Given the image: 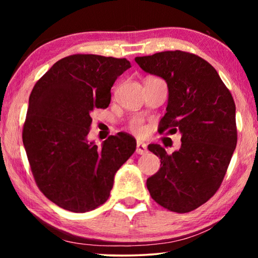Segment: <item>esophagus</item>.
<instances>
[{
    "label": "esophagus",
    "instance_id": "34e87169",
    "mask_svg": "<svg viewBox=\"0 0 258 258\" xmlns=\"http://www.w3.org/2000/svg\"><path fill=\"white\" fill-rule=\"evenodd\" d=\"M137 152L139 155H146L148 152V148L145 142L138 141L137 142Z\"/></svg>",
    "mask_w": 258,
    "mask_h": 258
}]
</instances>
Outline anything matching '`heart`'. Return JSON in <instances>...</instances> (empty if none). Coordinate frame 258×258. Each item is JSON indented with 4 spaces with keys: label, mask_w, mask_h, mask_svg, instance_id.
I'll use <instances>...</instances> for the list:
<instances>
[{
    "label": "heart",
    "mask_w": 258,
    "mask_h": 258,
    "mask_svg": "<svg viewBox=\"0 0 258 258\" xmlns=\"http://www.w3.org/2000/svg\"><path fill=\"white\" fill-rule=\"evenodd\" d=\"M131 127H132V130L134 131V132L138 133V134L145 133V126H143V124H142L141 118L133 119L132 124H131Z\"/></svg>",
    "instance_id": "b5f03b06"
}]
</instances>
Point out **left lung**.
Returning a JSON list of instances; mask_svg holds the SVG:
<instances>
[{
	"mask_svg": "<svg viewBox=\"0 0 258 258\" xmlns=\"http://www.w3.org/2000/svg\"><path fill=\"white\" fill-rule=\"evenodd\" d=\"M146 73L168 87L159 132L178 130L181 148L172 155L156 143L148 149L160 158V168L147 180L160 206L187 213L202 206L220 187L237 146L235 104L211 63L183 51L137 56Z\"/></svg>",
	"mask_w": 258,
	"mask_h": 258,
	"instance_id": "left-lung-1",
	"label": "left lung"
}]
</instances>
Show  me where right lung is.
<instances>
[{
    "label": "right lung",
    "instance_id": "add662e5",
    "mask_svg": "<svg viewBox=\"0 0 258 258\" xmlns=\"http://www.w3.org/2000/svg\"><path fill=\"white\" fill-rule=\"evenodd\" d=\"M128 68L126 59L69 55L30 93L24 147L37 186L61 208L85 213L106 203L117 171L135 151V139L121 132L100 148L87 140L91 113L109 106L113 83Z\"/></svg>",
    "mask_w": 258,
    "mask_h": 258
}]
</instances>
